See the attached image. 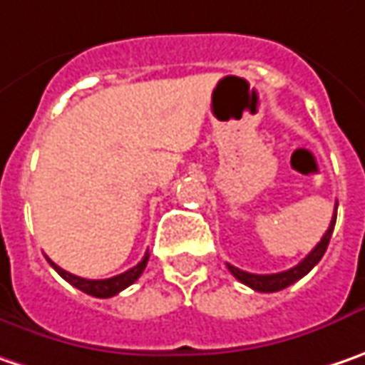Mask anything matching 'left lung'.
I'll return each instance as SVG.
<instances>
[{"instance_id":"1","label":"left lung","mask_w":365,"mask_h":365,"mask_svg":"<svg viewBox=\"0 0 365 365\" xmlns=\"http://www.w3.org/2000/svg\"><path fill=\"white\" fill-rule=\"evenodd\" d=\"M335 220H337V206H335V214H333V218H331V225H329V229H327V232L323 235V239L317 243V247L310 251L302 262L298 263V265H294V267H290V269H286V272H279V274H265V276H262V274H249V272H243V269H239V267H235V265H230V263H227V267H229L230 274L237 277L241 284L253 288L255 292H277V290H284V288L292 286L294 282H298L300 277L307 276L310 269L323 259L327 245H329L331 235H333V229H335Z\"/></svg>"}]
</instances>
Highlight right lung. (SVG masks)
<instances>
[{
  "label": "right lung",
  "mask_w": 365,
  "mask_h": 365,
  "mask_svg": "<svg viewBox=\"0 0 365 365\" xmlns=\"http://www.w3.org/2000/svg\"><path fill=\"white\" fill-rule=\"evenodd\" d=\"M46 259H48V257H46ZM147 262H149V251L145 253V257L136 263L135 267H130L128 272H124V274H120V276L108 277V279H86V277L73 276L69 272H65L63 267H58L55 262L48 259V263L55 267V272L63 277V279H67V282H69L71 286H75L77 290L89 294V296H96V298H110V296H116V294L122 292L124 288H128L130 284H135L136 279L140 277V274L145 272Z\"/></svg>",
  "instance_id": "obj_1"
}]
</instances>
